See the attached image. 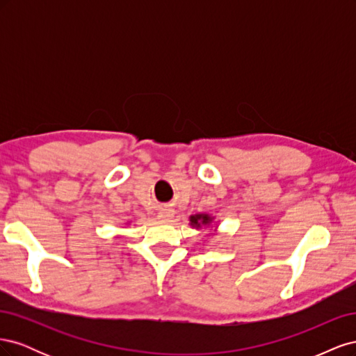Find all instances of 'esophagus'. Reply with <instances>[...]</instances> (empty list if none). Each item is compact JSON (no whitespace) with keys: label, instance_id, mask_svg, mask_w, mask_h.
<instances>
[{"label":"esophagus","instance_id":"1","mask_svg":"<svg viewBox=\"0 0 356 356\" xmlns=\"http://www.w3.org/2000/svg\"><path fill=\"white\" fill-rule=\"evenodd\" d=\"M159 218L161 221H170L172 218H174V211H172V209H163V211L159 213Z\"/></svg>","mask_w":356,"mask_h":356}]
</instances>
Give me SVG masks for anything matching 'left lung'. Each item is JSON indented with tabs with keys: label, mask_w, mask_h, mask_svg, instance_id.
Returning <instances> with one entry per match:
<instances>
[{
	"label": "left lung",
	"mask_w": 356,
	"mask_h": 356,
	"mask_svg": "<svg viewBox=\"0 0 356 356\" xmlns=\"http://www.w3.org/2000/svg\"><path fill=\"white\" fill-rule=\"evenodd\" d=\"M212 218L207 213H197V215H191L190 217V222L191 225H195V227H202V225H208L211 224Z\"/></svg>",
	"instance_id": "obj_1"
}]
</instances>
